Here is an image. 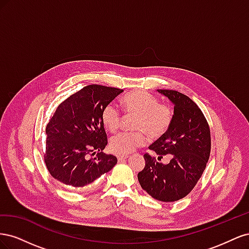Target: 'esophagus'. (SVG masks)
Wrapping results in <instances>:
<instances>
[{"instance_id":"1","label":"esophagus","mask_w":249,"mask_h":249,"mask_svg":"<svg viewBox=\"0 0 249 249\" xmlns=\"http://www.w3.org/2000/svg\"><path fill=\"white\" fill-rule=\"evenodd\" d=\"M117 159H118L119 162H120V161H124V160L127 159V156H126V155H118V156H117Z\"/></svg>"}]
</instances>
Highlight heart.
Here are the masks:
<instances>
[{
	"label": "heart",
	"instance_id": "heart-1",
	"mask_svg": "<svg viewBox=\"0 0 249 249\" xmlns=\"http://www.w3.org/2000/svg\"><path fill=\"white\" fill-rule=\"evenodd\" d=\"M125 112L137 114L134 127L136 132H120L110 140V149L118 155H127L150 138H159L167 132L173 119V111L167 105L159 104L158 97L144 90H135L123 97ZM105 129L115 132L120 124V112L114 104H108L101 113Z\"/></svg>",
	"mask_w": 249,
	"mask_h": 249
}]
</instances>
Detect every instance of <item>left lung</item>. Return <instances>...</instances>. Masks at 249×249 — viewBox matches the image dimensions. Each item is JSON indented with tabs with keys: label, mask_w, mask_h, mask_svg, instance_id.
I'll return each mask as SVG.
<instances>
[{
	"label": "left lung",
	"mask_w": 249,
	"mask_h": 249,
	"mask_svg": "<svg viewBox=\"0 0 249 249\" xmlns=\"http://www.w3.org/2000/svg\"><path fill=\"white\" fill-rule=\"evenodd\" d=\"M157 91L175 108L169 129L149 149L158 160L166 155L171 159L163 164L145 154V166L138 173V180L153 198L172 202L187 196L205 171L211 152L210 127L201 110L187 95L176 90Z\"/></svg>",
	"instance_id": "obj_1"
}]
</instances>
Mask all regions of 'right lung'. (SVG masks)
Listing matches in <instances>:
<instances>
[{
	"mask_svg": "<svg viewBox=\"0 0 249 249\" xmlns=\"http://www.w3.org/2000/svg\"><path fill=\"white\" fill-rule=\"evenodd\" d=\"M123 89L88 85L59 105L47 125L44 162L51 176L71 188L93 183L117 163L105 154L107 134L101 113ZM97 154L93 160L88 154Z\"/></svg>",
	"mask_w": 249,
	"mask_h": 249,
	"instance_id": "right-lung-1",
	"label": "right lung"
}]
</instances>
